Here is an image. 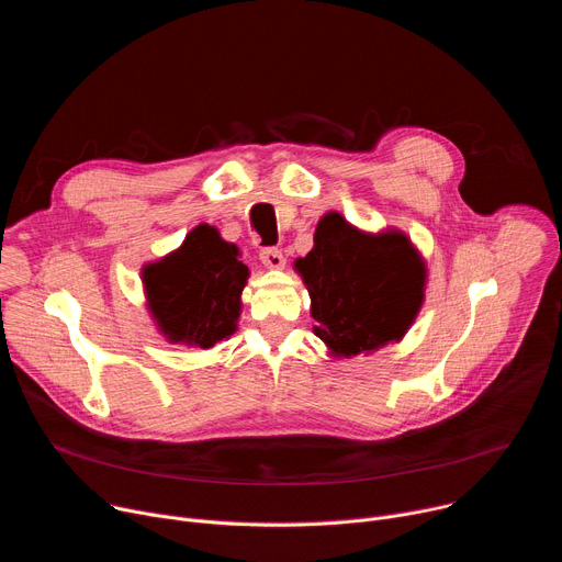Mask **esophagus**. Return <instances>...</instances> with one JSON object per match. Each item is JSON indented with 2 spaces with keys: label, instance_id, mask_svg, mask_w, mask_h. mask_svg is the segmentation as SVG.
I'll use <instances>...</instances> for the list:
<instances>
[{
  "label": "esophagus",
  "instance_id": "34e87169",
  "mask_svg": "<svg viewBox=\"0 0 562 562\" xmlns=\"http://www.w3.org/2000/svg\"><path fill=\"white\" fill-rule=\"evenodd\" d=\"M260 260H262V265H265L267 269H273V271L284 269V265H286V260H284L282 251H280V249H276V247L262 249V251H260Z\"/></svg>",
  "mask_w": 562,
  "mask_h": 562
}]
</instances>
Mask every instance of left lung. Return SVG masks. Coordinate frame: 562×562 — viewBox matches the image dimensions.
Segmentation results:
<instances>
[{
  "instance_id": "8db88e82",
  "label": "left lung",
  "mask_w": 562,
  "mask_h": 562,
  "mask_svg": "<svg viewBox=\"0 0 562 562\" xmlns=\"http://www.w3.org/2000/svg\"><path fill=\"white\" fill-rule=\"evenodd\" d=\"M295 271L311 295L313 331L334 358L400 342L425 302L427 267L412 239L397 228L360 231L338 211L319 217Z\"/></svg>"
}]
</instances>
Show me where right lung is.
Wrapping results in <instances>:
<instances>
[{
    "instance_id": "add662e5",
    "label": "right lung",
    "mask_w": 562,
    "mask_h": 562,
    "mask_svg": "<svg viewBox=\"0 0 562 562\" xmlns=\"http://www.w3.org/2000/svg\"><path fill=\"white\" fill-rule=\"evenodd\" d=\"M247 280L239 249L209 224H198L180 249L142 269L157 329L171 345L198 349H211L237 329Z\"/></svg>"
}]
</instances>
